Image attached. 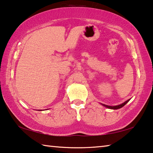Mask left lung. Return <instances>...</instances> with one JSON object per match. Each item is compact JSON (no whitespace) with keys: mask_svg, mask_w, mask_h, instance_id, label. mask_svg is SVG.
I'll return each instance as SVG.
<instances>
[{"mask_svg":"<svg viewBox=\"0 0 153 153\" xmlns=\"http://www.w3.org/2000/svg\"><path fill=\"white\" fill-rule=\"evenodd\" d=\"M130 101V100H127L126 101H125L124 103H123L122 104H120V105H116V106H109V105H104V104H103V106H105V107H106V108H109V109H120V108H122L123 106H124L126 104L128 101Z\"/></svg>","mask_w":153,"mask_h":153,"instance_id":"8db88e82","label":"left lung"}]
</instances>
